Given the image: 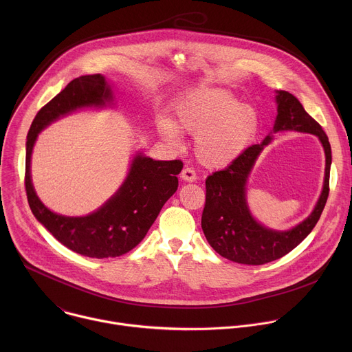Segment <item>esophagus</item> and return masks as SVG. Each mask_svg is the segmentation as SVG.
<instances>
[{
	"mask_svg": "<svg viewBox=\"0 0 352 352\" xmlns=\"http://www.w3.org/2000/svg\"><path fill=\"white\" fill-rule=\"evenodd\" d=\"M181 178H182L184 181H186V182H195L196 178H197V175H196V173H195L193 168L185 167V168L181 171Z\"/></svg>",
	"mask_w": 352,
	"mask_h": 352,
	"instance_id": "obj_1",
	"label": "esophagus"
}]
</instances>
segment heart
<instances>
[{
	"label": "heart",
	"mask_w": 352,
	"mask_h": 352,
	"mask_svg": "<svg viewBox=\"0 0 352 352\" xmlns=\"http://www.w3.org/2000/svg\"><path fill=\"white\" fill-rule=\"evenodd\" d=\"M157 132L171 143L179 142V131L195 135V155L209 168L235 162L252 143L259 128L254 107L239 104L227 90L200 87L184 97L175 107V124L160 117Z\"/></svg>",
	"instance_id": "1"
}]
</instances>
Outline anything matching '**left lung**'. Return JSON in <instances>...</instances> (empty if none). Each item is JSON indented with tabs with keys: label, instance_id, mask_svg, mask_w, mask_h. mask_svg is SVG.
Here are the masks:
<instances>
[{
	"label": "left lung",
	"instance_id": "8db88e82",
	"mask_svg": "<svg viewBox=\"0 0 352 352\" xmlns=\"http://www.w3.org/2000/svg\"><path fill=\"white\" fill-rule=\"evenodd\" d=\"M277 118L274 132L298 131L316 135L326 155L323 190L308 219L288 231H276L259 224L246 204V179L258 156L272 140L266 136L221 171L206 178V204L202 213V230L210 246L223 258L242 265H265L283 258L302 242L320 219L329 196L331 147L322 126L305 111L299 100L285 91H276Z\"/></svg>",
	"mask_w": 352,
	"mask_h": 352
}]
</instances>
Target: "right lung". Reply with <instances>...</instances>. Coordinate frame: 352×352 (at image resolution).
Wrapping results in <instances>:
<instances>
[{
    "label": "right lung",
    "mask_w": 352,
    "mask_h": 352,
    "mask_svg": "<svg viewBox=\"0 0 352 352\" xmlns=\"http://www.w3.org/2000/svg\"><path fill=\"white\" fill-rule=\"evenodd\" d=\"M113 90L100 74L71 80L40 109L26 142L25 188L34 217L63 245L87 258H117L133 249L147 234L162 208L178 188L181 160H153L138 155L121 188L98 210L83 217H67L47 209L37 197L30 178V157L41 129L63 116L83 107H104Z\"/></svg>",
    "instance_id": "right-lung-1"
}]
</instances>
